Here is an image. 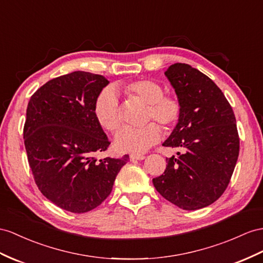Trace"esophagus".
Wrapping results in <instances>:
<instances>
[{"label": "esophagus", "mask_w": 263, "mask_h": 263, "mask_svg": "<svg viewBox=\"0 0 263 263\" xmlns=\"http://www.w3.org/2000/svg\"><path fill=\"white\" fill-rule=\"evenodd\" d=\"M145 157L143 154H138V153H132L130 154V159L131 160H143Z\"/></svg>", "instance_id": "34e87169"}]
</instances>
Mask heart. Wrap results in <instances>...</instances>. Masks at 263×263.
Returning a JSON list of instances; mask_svg holds the SVG:
<instances>
[{
  "label": "heart",
  "mask_w": 263,
  "mask_h": 263,
  "mask_svg": "<svg viewBox=\"0 0 263 263\" xmlns=\"http://www.w3.org/2000/svg\"><path fill=\"white\" fill-rule=\"evenodd\" d=\"M121 89L129 98L146 104L145 122L154 120L165 131H171L182 116V101L177 94L164 93L163 86L157 81L151 79L134 80L123 83ZM93 112L98 123L106 131L114 133L122 125V113L118 96L109 87L98 96ZM154 123L140 129L125 127L121 130L116 138L117 149L122 152L134 153L146 151L161 138L160 127Z\"/></svg>",
  "instance_id": "heart-1"
}]
</instances>
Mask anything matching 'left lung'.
Masks as SVG:
<instances>
[{
	"mask_svg": "<svg viewBox=\"0 0 263 263\" xmlns=\"http://www.w3.org/2000/svg\"><path fill=\"white\" fill-rule=\"evenodd\" d=\"M183 112L163 146L178 147L166 167L152 180L157 191L183 210H197L217 201L230 182L240 139L230 103L213 81L185 63L164 72Z\"/></svg>",
	"mask_w": 263,
	"mask_h": 263,
	"instance_id": "8db88e82",
	"label": "left lung"
}]
</instances>
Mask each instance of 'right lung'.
Listing matches in <instances>:
<instances>
[{"instance_id":"right-lung-1","label":"right lung","mask_w":263,"mask_h":263,"mask_svg":"<svg viewBox=\"0 0 263 263\" xmlns=\"http://www.w3.org/2000/svg\"><path fill=\"white\" fill-rule=\"evenodd\" d=\"M109 84L103 76L76 71L50 80L31 97L23 138L33 178L59 208L84 213L109 197L127 161L98 160L110 145L94 117V102Z\"/></svg>"}]
</instances>
